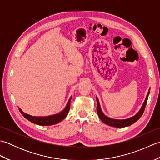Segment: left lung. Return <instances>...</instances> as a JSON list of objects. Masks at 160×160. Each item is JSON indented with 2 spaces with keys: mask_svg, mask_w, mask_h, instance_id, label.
<instances>
[{
  "mask_svg": "<svg viewBox=\"0 0 160 160\" xmlns=\"http://www.w3.org/2000/svg\"><path fill=\"white\" fill-rule=\"evenodd\" d=\"M150 93V88H149L148 93L147 95V97L145 98V100L143 104L141 107L138 113L135 114L133 116H132L131 118H128L127 119H124V120H118V119H113V118H111L107 116L104 114L101 109V107L100 104V102L98 98L96 97V100H97V113L98 116H99L100 120L102 121L104 124H106L108 126H111V127H116V128H123L126 127H128L133 123H135V122L138 121L139 119L140 118V117L143 114L146 105H147V100H148V95Z\"/></svg>",
  "mask_w": 160,
  "mask_h": 160,
  "instance_id": "left-lung-1",
  "label": "left lung"
}]
</instances>
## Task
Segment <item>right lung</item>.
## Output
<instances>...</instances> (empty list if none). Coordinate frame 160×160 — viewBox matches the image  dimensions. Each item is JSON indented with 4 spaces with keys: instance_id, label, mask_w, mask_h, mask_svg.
Segmentation results:
<instances>
[{
    "instance_id": "right-lung-1",
    "label": "right lung",
    "mask_w": 160,
    "mask_h": 160,
    "mask_svg": "<svg viewBox=\"0 0 160 160\" xmlns=\"http://www.w3.org/2000/svg\"><path fill=\"white\" fill-rule=\"evenodd\" d=\"M71 96L68 102L66 105V107L64 108V109L61 111L59 113L56 114L47 115V116H33V115H29L28 113L23 112L21 108L18 107V109L24 117H25L27 120H28L33 124L40 125V126H51L59 123L60 122L63 120L64 118H66L69 111L70 109V102L71 100Z\"/></svg>"
}]
</instances>
